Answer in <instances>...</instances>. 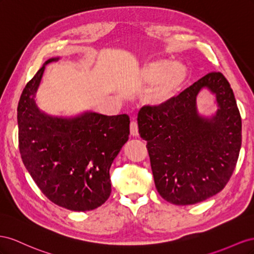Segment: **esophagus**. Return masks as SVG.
<instances>
[{
  "mask_svg": "<svg viewBox=\"0 0 254 254\" xmlns=\"http://www.w3.org/2000/svg\"><path fill=\"white\" fill-rule=\"evenodd\" d=\"M129 131H131L132 136H138V123L136 120H132L129 125Z\"/></svg>",
  "mask_w": 254,
  "mask_h": 254,
  "instance_id": "34e87169",
  "label": "esophagus"
}]
</instances>
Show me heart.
Here are the masks:
<instances>
[{
    "label": "heart",
    "mask_w": 254,
    "mask_h": 254,
    "mask_svg": "<svg viewBox=\"0 0 254 254\" xmlns=\"http://www.w3.org/2000/svg\"><path fill=\"white\" fill-rule=\"evenodd\" d=\"M144 78L150 84H159L154 99L164 101L175 93L186 78V69L181 64L171 61L151 63L144 69Z\"/></svg>",
    "instance_id": "b5f03b06"
}]
</instances>
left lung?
<instances>
[{
  "label": "left lung",
  "instance_id": "left-lung-1",
  "mask_svg": "<svg viewBox=\"0 0 254 254\" xmlns=\"http://www.w3.org/2000/svg\"><path fill=\"white\" fill-rule=\"evenodd\" d=\"M216 96L213 119L197 114L201 89ZM138 128L147 140L158 193L176 205L194 204L221 191L232 177L242 146V118L227 78L209 72L180 95L158 105H144Z\"/></svg>",
  "mask_w": 254,
  "mask_h": 254
}]
</instances>
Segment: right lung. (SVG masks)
Masks as SVG:
<instances>
[{
    "instance_id": "obj_1",
    "label": "right lung",
    "mask_w": 254,
    "mask_h": 254,
    "mask_svg": "<svg viewBox=\"0 0 254 254\" xmlns=\"http://www.w3.org/2000/svg\"><path fill=\"white\" fill-rule=\"evenodd\" d=\"M22 91L18 104L19 149L23 164L42 193L71 211H91L112 191L110 168L129 135L126 114L87 112L74 118L52 117L36 105L46 64Z\"/></svg>"
}]
</instances>
